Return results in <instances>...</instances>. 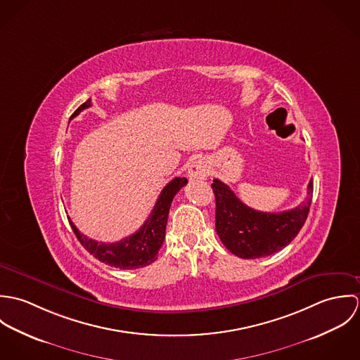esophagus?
I'll list each match as a JSON object with an SVG mask.
<instances>
[{"instance_id":"34e87169","label":"esophagus","mask_w":360,"mask_h":360,"mask_svg":"<svg viewBox=\"0 0 360 360\" xmlns=\"http://www.w3.org/2000/svg\"><path fill=\"white\" fill-rule=\"evenodd\" d=\"M207 165L204 159H197L188 167V177L191 180H204L207 176Z\"/></svg>"}]
</instances>
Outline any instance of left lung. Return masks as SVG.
<instances>
[{
	"label": "left lung",
	"instance_id": "obj_1",
	"mask_svg": "<svg viewBox=\"0 0 360 360\" xmlns=\"http://www.w3.org/2000/svg\"><path fill=\"white\" fill-rule=\"evenodd\" d=\"M212 188L216 198V233L231 254L243 259L269 257L287 247L305 224L313 195L310 180L308 198L301 205L269 213L241 202L230 187L217 179L213 180Z\"/></svg>",
	"mask_w": 360,
	"mask_h": 360
}]
</instances>
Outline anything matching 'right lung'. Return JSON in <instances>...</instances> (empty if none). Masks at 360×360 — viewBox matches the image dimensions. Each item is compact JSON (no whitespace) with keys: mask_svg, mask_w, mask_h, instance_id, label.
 <instances>
[{"mask_svg":"<svg viewBox=\"0 0 360 360\" xmlns=\"http://www.w3.org/2000/svg\"><path fill=\"white\" fill-rule=\"evenodd\" d=\"M89 106H91V100H87L83 105H80L75 110L72 117L77 116L83 109ZM186 184V177H176L169 181L162 190L151 214L140 227V230L117 243L105 244L91 240L87 236L82 234L70 219L69 223L80 244L96 259L117 269L130 270L146 267L156 260L158 251L160 250L165 240L166 223L172 201L174 195L180 191V188H183Z\"/></svg>","mask_w":360,"mask_h":360,"instance_id":"add662e5","label":"right lung"}]
</instances>
